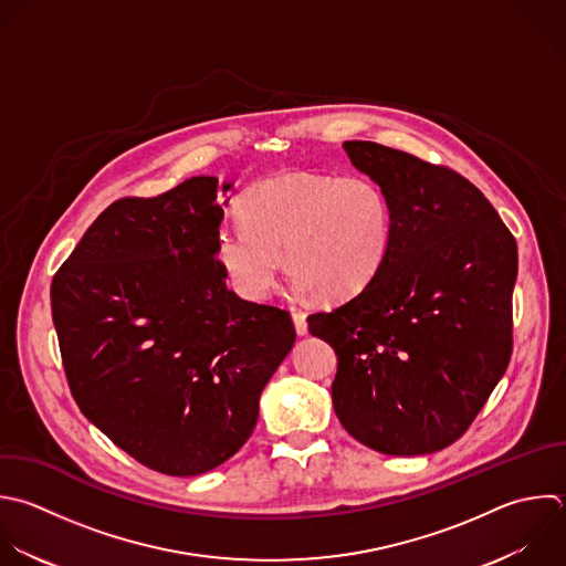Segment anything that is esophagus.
<instances>
[{"label": "esophagus", "mask_w": 566, "mask_h": 566, "mask_svg": "<svg viewBox=\"0 0 566 566\" xmlns=\"http://www.w3.org/2000/svg\"><path fill=\"white\" fill-rule=\"evenodd\" d=\"M292 321H294V329L298 336L307 334V316L303 312H292Z\"/></svg>", "instance_id": "34e87169"}]
</instances>
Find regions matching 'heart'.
<instances>
[{
	"label": "heart",
	"instance_id": "b5f03b06",
	"mask_svg": "<svg viewBox=\"0 0 566 566\" xmlns=\"http://www.w3.org/2000/svg\"><path fill=\"white\" fill-rule=\"evenodd\" d=\"M241 219L219 230L217 256L248 301L270 296L281 253L296 290L347 301L382 272L396 241L391 197L367 175L292 172L261 181L243 197Z\"/></svg>",
	"mask_w": 566,
	"mask_h": 566
}]
</instances>
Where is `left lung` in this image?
Instances as JSON below:
<instances>
[{
  "instance_id": "obj_1",
  "label": "left lung",
  "mask_w": 566,
  "mask_h": 566,
  "mask_svg": "<svg viewBox=\"0 0 566 566\" xmlns=\"http://www.w3.org/2000/svg\"><path fill=\"white\" fill-rule=\"evenodd\" d=\"M391 197L396 241L382 272L332 312L307 316L338 369L340 424L387 455L455 442L506 371L517 248L462 175L374 142L343 144Z\"/></svg>"
}]
</instances>
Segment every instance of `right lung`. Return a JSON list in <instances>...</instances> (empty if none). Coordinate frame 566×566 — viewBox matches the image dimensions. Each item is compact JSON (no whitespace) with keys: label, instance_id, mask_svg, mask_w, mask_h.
I'll list each match as a JSON object with an SVG mask.
<instances>
[{"label":"right lung","instance_id":"right-lung-1","mask_svg":"<svg viewBox=\"0 0 566 566\" xmlns=\"http://www.w3.org/2000/svg\"><path fill=\"white\" fill-rule=\"evenodd\" d=\"M217 186L192 177L111 203L51 285L82 413L168 475L206 473L245 444L259 396L296 340L290 312L228 290Z\"/></svg>","mask_w":566,"mask_h":566}]
</instances>
